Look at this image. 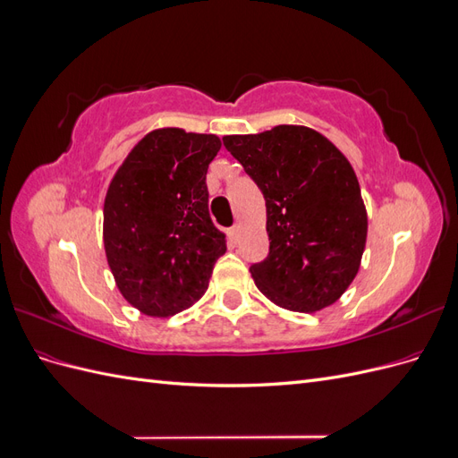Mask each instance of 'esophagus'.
<instances>
[{
	"mask_svg": "<svg viewBox=\"0 0 458 458\" xmlns=\"http://www.w3.org/2000/svg\"><path fill=\"white\" fill-rule=\"evenodd\" d=\"M229 237H231V241L237 242L241 239V227L239 225H233L231 231H229Z\"/></svg>",
	"mask_w": 458,
	"mask_h": 458,
	"instance_id": "obj_1",
	"label": "esophagus"
}]
</instances>
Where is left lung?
Here are the masks:
<instances>
[{
	"instance_id": "1",
	"label": "left lung",
	"mask_w": 458,
	"mask_h": 458,
	"mask_svg": "<svg viewBox=\"0 0 458 458\" xmlns=\"http://www.w3.org/2000/svg\"><path fill=\"white\" fill-rule=\"evenodd\" d=\"M224 147L263 192L267 258L252 263L256 286L276 306L310 313L352 284L367 241V212L352 164L303 126L225 135Z\"/></svg>"
}]
</instances>
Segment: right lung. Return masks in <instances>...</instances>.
<instances>
[{
	"label": "right lung",
	"instance_id": "right-lung-1",
	"mask_svg": "<svg viewBox=\"0 0 458 458\" xmlns=\"http://www.w3.org/2000/svg\"><path fill=\"white\" fill-rule=\"evenodd\" d=\"M219 137L155 130L135 145L105 199V252L120 293L147 315L195 303L227 250L208 210Z\"/></svg>",
	"mask_w": 458,
	"mask_h": 458
}]
</instances>
